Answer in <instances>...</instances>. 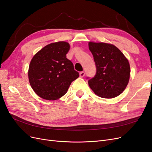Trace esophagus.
<instances>
[{"label":"esophagus","mask_w":152,"mask_h":152,"mask_svg":"<svg viewBox=\"0 0 152 152\" xmlns=\"http://www.w3.org/2000/svg\"><path fill=\"white\" fill-rule=\"evenodd\" d=\"M79 75L80 77H83L85 75V72H80L79 73Z\"/></svg>","instance_id":"34e87169"}]
</instances>
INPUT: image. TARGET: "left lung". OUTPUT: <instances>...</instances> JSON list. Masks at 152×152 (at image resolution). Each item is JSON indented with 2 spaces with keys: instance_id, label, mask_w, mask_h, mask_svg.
Wrapping results in <instances>:
<instances>
[{
  "instance_id": "obj_1",
  "label": "left lung",
  "mask_w": 152,
  "mask_h": 152,
  "mask_svg": "<svg viewBox=\"0 0 152 152\" xmlns=\"http://www.w3.org/2000/svg\"><path fill=\"white\" fill-rule=\"evenodd\" d=\"M96 66V75L88 81L95 94L103 98H113L125 90L129 81L128 59L112 44L89 42Z\"/></svg>"
}]
</instances>
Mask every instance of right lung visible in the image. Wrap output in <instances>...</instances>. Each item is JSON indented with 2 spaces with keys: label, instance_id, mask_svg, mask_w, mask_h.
<instances>
[{
  "label": "right lung",
  "instance_id": "1",
  "mask_svg": "<svg viewBox=\"0 0 152 152\" xmlns=\"http://www.w3.org/2000/svg\"><path fill=\"white\" fill-rule=\"evenodd\" d=\"M70 44L59 41L45 45L32 58L28 76L32 89L41 98L56 100L68 91L72 82L79 77L66 54Z\"/></svg>",
  "mask_w": 152,
  "mask_h": 152
}]
</instances>
